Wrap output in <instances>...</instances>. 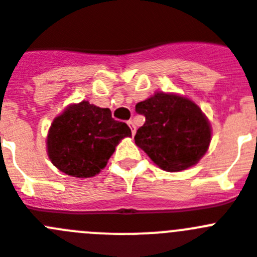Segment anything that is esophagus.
Listing matches in <instances>:
<instances>
[{"mask_svg": "<svg viewBox=\"0 0 257 257\" xmlns=\"http://www.w3.org/2000/svg\"><path fill=\"white\" fill-rule=\"evenodd\" d=\"M128 125H129V128H131V131H132V134H136V125H134V123L133 121H132V120H129L128 121Z\"/></svg>", "mask_w": 257, "mask_h": 257, "instance_id": "1", "label": "esophagus"}]
</instances>
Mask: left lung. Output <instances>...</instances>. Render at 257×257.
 <instances>
[{
	"label": "left lung",
	"instance_id": "left-lung-1",
	"mask_svg": "<svg viewBox=\"0 0 257 257\" xmlns=\"http://www.w3.org/2000/svg\"><path fill=\"white\" fill-rule=\"evenodd\" d=\"M146 121L134 136L136 145L165 172H182L206 154L211 126L193 101L179 94L156 92L136 105Z\"/></svg>",
	"mask_w": 257,
	"mask_h": 257
}]
</instances>
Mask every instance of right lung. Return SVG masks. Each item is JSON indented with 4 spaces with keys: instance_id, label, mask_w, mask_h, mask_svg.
<instances>
[{
    "instance_id": "1",
    "label": "right lung",
    "mask_w": 257,
    "mask_h": 257,
    "mask_svg": "<svg viewBox=\"0 0 257 257\" xmlns=\"http://www.w3.org/2000/svg\"><path fill=\"white\" fill-rule=\"evenodd\" d=\"M131 128L111 117L110 108L88 101L69 105L51 124L47 136L50 160L60 172L77 178L94 177Z\"/></svg>"
}]
</instances>
